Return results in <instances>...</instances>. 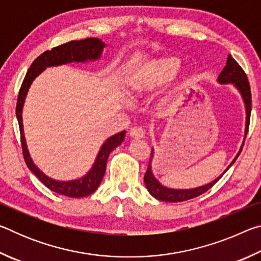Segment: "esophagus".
<instances>
[{"label":"esophagus","instance_id":"obj_1","mask_svg":"<svg viewBox=\"0 0 261 261\" xmlns=\"http://www.w3.org/2000/svg\"><path fill=\"white\" fill-rule=\"evenodd\" d=\"M129 135H130L131 138H134V139L144 138V130L141 129L140 126H135V127H132V129L130 130Z\"/></svg>","mask_w":261,"mask_h":261}]
</instances>
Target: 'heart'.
I'll return each mask as SVG.
<instances>
[{
	"instance_id": "b5f03b06",
	"label": "heart",
	"mask_w": 261,
	"mask_h": 261,
	"mask_svg": "<svg viewBox=\"0 0 261 261\" xmlns=\"http://www.w3.org/2000/svg\"><path fill=\"white\" fill-rule=\"evenodd\" d=\"M180 67L182 61L177 56H162L145 62L127 76L125 82L127 95L136 99L151 93L174 79Z\"/></svg>"
}]
</instances>
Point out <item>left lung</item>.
Here are the masks:
<instances>
[{"label":"left lung","instance_id":"left-lung-1","mask_svg":"<svg viewBox=\"0 0 261 261\" xmlns=\"http://www.w3.org/2000/svg\"><path fill=\"white\" fill-rule=\"evenodd\" d=\"M218 83L221 85H224V84H231V85L235 86L236 90L240 92V94L243 99V102L245 106V114H246V120H245V131H244V140L247 135V130H249V123H250V115H251V91H250V84L247 82V77L245 72L243 71V69L238 65L237 62L232 59L231 55H228L226 67L223 68L222 71L219 74L218 77ZM244 140H243V144L240 148V151L236 154L235 159H233L232 162L227 167V169L221 174L219 177H216L214 180H212L211 183L202 185V187L193 188V189H171L167 188L165 185H162L159 180L154 177L153 171H152V160L154 156V149L152 148L151 158H149V163L146 174L144 176V182L148 192L152 194V196L158 200L161 201H168V202H178V201H184L192 199V198H196L200 194L205 193L207 190H210L213 185L218 182V180L222 177L223 174L230 168L233 162L236 161V159L240 155L243 148V145H244Z\"/></svg>","mask_w":261,"mask_h":261}]
</instances>
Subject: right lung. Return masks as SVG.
I'll list each match as a JSON object with an SVG mask.
<instances>
[{
	"instance_id": "obj_1",
	"label": "right lung",
	"mask_w": 261,
	"mask_h": 261,
	"mask_svg": "<svg viewBox=\"0 0 261 261\" xmlns=\"http://www.w3.org/2000/svg\"><path fill=\"white\" fill-rule=\"evenodd\" d=\"M106 47L105 42H102L98 38H87L84 40H74L70 41L63 45L53 48L51 50H47L37 57L34 62L31 64L28 73L21 84L18 100H17L16 107V116L18 120L19 130H20V139H21V148H23V155L25 159L26 165L29 169L46 185V187L59 194L71 197V198H82L90 196L93 193L102 180L106 166H107V160L110 152L114 148H116L118 145H121L124 140L126 131H121L118 134L114 135L105 141L101 146L98 155L95 158L93 166L88 173L83 176L81 178L72 179V180H56L48 177L46 174H43L39 168L34 165L32 158L30 155V152L26 145V139L24 135V125H23V107L25 103L26 95L30 90L31 85L35 78L39 74L43 72L46 68L50 67H59V65L72 63H86L91 61H98L101 54H102L103 48Z\"/></svg>"
}]
</instances>
